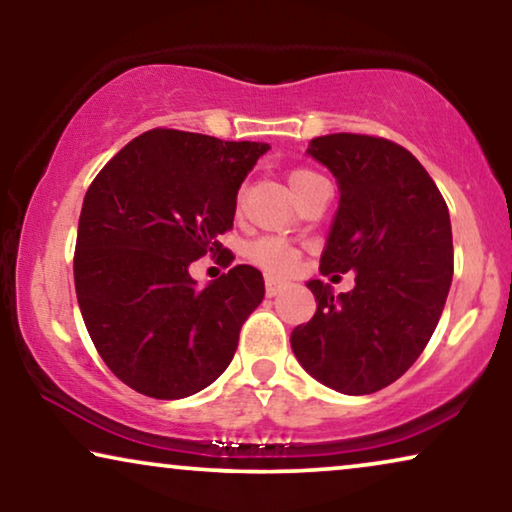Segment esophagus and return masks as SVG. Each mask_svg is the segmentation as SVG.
<instances>
[{
  "mask_svg": "<svg viewBox=\"0 0 512 512\" xmlns=\"http://www.w3.org/2000/svg\"><path fill=\"white\" fill-rule=\"evenodd\" d=\"M284 289H286V284L279 282V279H272V277L265 279V293H268L270 298L277 296V293H282Z\"/></svg>",
  "mask_w": 512,
  "mask_h": 512,
  "instance_id": "1",
  "label": "esophagus"
}]
</instances>
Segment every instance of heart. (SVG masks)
I'll return each instance as SVG.
<instances>
[{
  "mask_svg": "<svg viewBox=\"0 0 512 512\" xmlns=\"http://www.w3.org/2000/svg\"><path fill=\"white\" fill-rule=\"evenodd\" d=\"M314 179L319 177L310 170H293L289 172V188L298 198V193L303 191L307 184H312ZM249 258L256 265H261L265 272H270V275H286V272L293 270V265L298 261V249L291 247V244L284 240L263 237V240L251 244Z\"/></svg>",
  "mask_w": 512,
  "mask_h": 512,
  "instance_id": "obj_1",
  "label": "heart"
}]
</instances>
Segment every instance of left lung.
Returning a JSON list of instances; mask_svg holds the SVG:
<instances>
[{"instance_id": "obj_1", "label": "left lung", "mask_w": 512, "mask_h": 512, "mask_svg": "<svg viewBox=\"0 0 512 512\" xmlns=\"http://www.w3.org/2000/svg\"><path fill=\"white\" fill-rule=\"evenodd\" d=\"M307 156L338 184L321 272H356L333 296L310 279L317 312L291 331L300 366L328 389L373 394L396 382L436 331L454 272L450 212L408 149L368 135L312 139Z\"/></svg>"}]
</instances>
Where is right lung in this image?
I'll use <instances>...</instances> for the list:
<instances>
[{"mask_svg":"<svg viewBox=\"0 0 512 512\" xmlns=\"http://www.w3.org/2000/svg\"><path fill=\"white\" fill-rule=\"evenodd\" d=\"M268 149L151 130L90 184L76 235V298L102 361L139 394L193 396L233 361L240 328L265 296L263 275L235 265L198 286L188 268L226 251L216 237L233 228L237 191Z\"/></svg>","mask_w":512,"mask_h":512,"instance_id":"right-lung-1","label":"right lung"}]
</instances>
